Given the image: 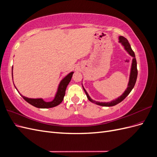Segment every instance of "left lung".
Listing matches in <instances>:
<instances>
[{"label": "left lung", "instance_id": "obj_1", "mask_svg": "<svg viewBox=\"0 0 157 157\" xmlns=\"http://www.w3.org/2000/svg\"><path fill=\"white\" fill-rule=\"evenodd\" d=\"M118 42L121 44V45L124 47V49L126 50L127 53L129 54L130 56H132L133 59L132 61V65H131V68H130V76H129V80H128V86L126 89L125 90V91L122 94V95L119 97H118L117 99H113V100L111 101H108V102H99V101H96L92 99L90 96H89V94L86 92V90L84 89V86H82V88L84 89V91L86 93V96L89 100L96 104V105H100V106H104V107H111L116 105L117 104L121 102L123 99H124L128 94L130 93L132 91V90L134 88V85L136 84V80H137V62H136V56L134 52H133L131 46L129 42H128V40L122 36H118Z\"/></svg>", "mask_w": 157, "mask_h": 157}]
</instances>
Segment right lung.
Here are the masks:
<instances>
[{
	"instance_id": "1",
	"label": "right lung",
	"mask_w": 157,
	"mask_h": 157,
	"mask_svg": "<svg viewBox=\"0 0 157 157\" xmlns=\"http://www.w3.org/2000/svg\"><path fill=\"white\" fill-rule=\"evenodd\" d=\"M73 73H74L73 71H71V73H69L68 75H66L63 79H61V80L60 81L58 86V89H57V91L55 94L54 98L53 100L51 101H45L42 98H27V97L22 96V95L20 92H19L18 90H17V92L20 93L21 97L24 99L27 103H29L33 106H34L37 108H41V109L54 107H56L57 105H59V104L62 102L63 98L65 96V94L66 88H67V85L70 82L71 78H72V77H73ZM12 78H13V67L12 69ZM14 86H15V85H14ZM15 88H16V86H15Z\"/></svg>"
}]
</instances>
